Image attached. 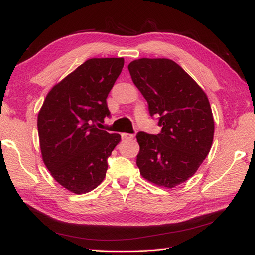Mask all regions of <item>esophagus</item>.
Instances as JSON below:
<instances>
[{"mask_svg": "<svg viewBox=\"0 0 255 255\" xmlns=\"http://www.w3.org/2000/svg\"><path fill=\"white\" fill-rule=\"evenodd\" d=\"M122 138H123L124 140H131V139H133V134H132V133L123 132V133H122Z\"/></svg>", "mask_w": 255, "mask_h": 255, "instance_id": "1", "label": "esophagus"}]
</instances>
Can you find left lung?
<instances>
[{
  "instance_id": "1",
  "label": "left lung",
  "mask_w": 255,
  "mask_h": 255,
  "mask_svg": "<svg viewBox=\"0 0 255 255\" xmlns=\"http://www.w3.org/2000/svg\"><path fill=\"white\" fill-rule=\"evenodd\" d=\"M128 70L162 127L158 134L137 133V165L148 181L172 188L192 177L209 153L215 130L209 101L170 59H138Z\"/></svg>"
}]
</instances>
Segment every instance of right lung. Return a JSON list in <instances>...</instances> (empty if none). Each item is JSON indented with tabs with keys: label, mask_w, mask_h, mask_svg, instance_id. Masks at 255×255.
Masks as SVG:
<instances>
[{
	"label": "right lung",
	"mask_w": 255,
	"mask_h": 255,
	"mask_svg": "<svg viewBox=\"0 0 255 255\" xmlns=\"http://www.w3.org/2000/svg\"><path fill=\"white\" fill-rule=\"evenodd\" d=\"M124 67L123 58H92L53 86L38 114V134L47 169L68 191L99 186L121 134L96 127L111 116L106 99Z\"/></svg>",
	"instance_id": "1"
}]
</instances>
